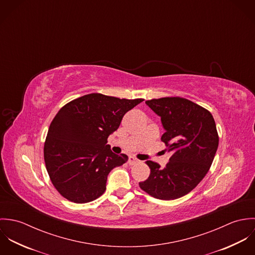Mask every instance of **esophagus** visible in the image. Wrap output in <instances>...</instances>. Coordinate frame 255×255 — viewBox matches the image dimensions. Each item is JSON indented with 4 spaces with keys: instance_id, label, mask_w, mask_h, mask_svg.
<instances>
[{
    "instance_id": "obj_1",
    "label": "esophagus",
    "mask_w": 255,
    "mask_h": 255,
    "mask_svg": "<svg viewBox=\"0 0 255 255\" xmlns=\"http://www.w3.org/2000/svg\"><path fill=\"white\" fill-rule=\"evenodd\" d=\"M138 162V160L134 157V156H130L129 158H128V164L129 165H134V164H136Z\"/></svg>"
}]
</instances>
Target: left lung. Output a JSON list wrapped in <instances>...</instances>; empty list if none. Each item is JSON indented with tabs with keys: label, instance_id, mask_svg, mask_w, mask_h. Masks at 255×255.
Returning a JSON list of instances; mask_svg holds the SVG:
<instances>
[{
	"label": "left lung",
	"instance_id": "1",
	"mask_svg": "<svg viewBox=\"0 0 255 255\" xmlns=\"http://www.w3.org/2000/svg\"><path fill=\"white\" fill-rule=\"evenodd\" d=\"M161 117L165 133L161 140L172 156L165 168L147 161L150 175L139 186L149 195L173 200L190 192L208 173L219 144L213 116L208 110L182 97L147 100Z\"/></svg>",
	"mask_w": 255,
	"mask_h": 255
}]
</instances>
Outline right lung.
I'll return each instance as SVG.
<instances>
[{
  "label": "right lung",
  "instance_id": "right-lung-1",
  "mask_svg": "<svg viewBox=\"0 0 255 255\" xmlns=\"http://www.w3.org/2000/svg\"><path fill=\"white\" fill-rule=\"evenodd\" d=\"M143 99H120L91 93L66 104L53 119L44 144L50 180L59 193L74 203L95 200L106 190L110 172L126 163L107 138L123 117Z\"/></svg>",
  "mask_w": 255,
  "mask_h": 255
}]
</instances>
